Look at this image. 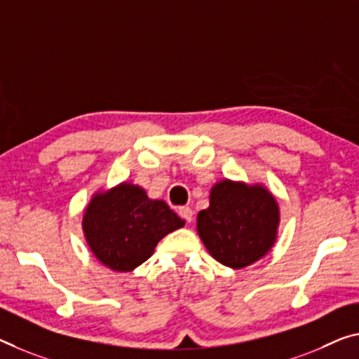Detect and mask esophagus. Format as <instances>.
Wrapping results in <instances>:
<instances>
[{
	"instance_id": "34e87169",
	"label": "esophagus",
	"mask_w": 359,
	"mask_h": 359,
	"mask_svg": "<svg viewBox=\"0 0 359 359\" xmlns=\"http://www.w3.org/2000/svg\"><path fill=\"white\" fill-rule=\"evenodd\" d=\"M178 215L181 218H184L187 223H191L192 222V215H194V212H192L189 207H180Z\"/></svg>"
}]
</instances>
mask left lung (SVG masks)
Instances as JSON below:
<instances>
[{
    "mask_svg": "<svg viewBox=\"0 0 359 359\" xmlns=\"http://www.w3.org/2000/svg\"><path fill=\"white\" fill-rule=\"evenodd\" d=\"M279 203L262 183L224 178L210 189V205L197 213V233L208 253L241 269L262 260L278 241Z\"/></svg>",
    "mask_w": 359,
    "mask_h": 359,
    "instance_id": "1",
    "label": "left lung"
}]
</instances>
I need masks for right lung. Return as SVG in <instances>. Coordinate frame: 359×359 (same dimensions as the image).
<instances>
[{
  "label": "right lung",
  "mask_w": 359,
  "mask_h": 359,
  "mask_svg": "<svg viewBox=\"0 0 359 359\" xmlns=\"http://www.w3.org/2000/svg\"><path fill=\"white\" fill-rule=\"evenodd\" d=\"M183 226L184 219L167 203L130 181L96 191L81 219L93 255L117 273L133 271L152 255L158 241Z\"/></svg>",
  "instance_id": "1"
}]
</instances>
